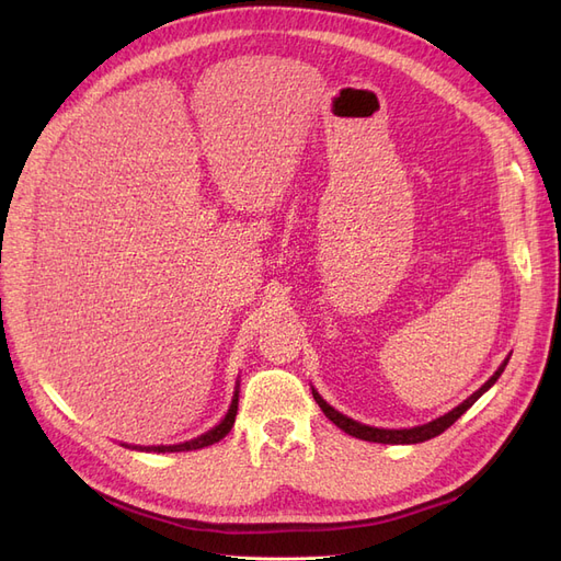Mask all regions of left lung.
Wrapping results in <instances>:
<instances>
[{"label": "left lung", "mask_w": 561, "mask_h": 561, "mask_svg": "<svg viewBox=\"0 0 561 561\" xmlns=\"http://www.w3.org/2000/svg\"><path fill=\"white\" fill-rule=\"evenodd\" d=\"M507 360L511 358H505L503 360V365L494 371V377H491L480 390H474V393L468 398V400H463L461 404L458 407H454L451 412H447L445 416H439V419H435V421H431V423H423V426H414V428H400V431H396V428H375V426H365V423H360V421H353V419H348V416H344L342 412H336L334 407H330L325 400H322L320 396H318V390L313 388V400L318 402V407L322 410V414H325L336 428H342L344 433H348V435H353V437H358V439H365V443H381V445H416V443H426V439H431V437H435V435H439V433H445L451 423L461 416V414H466L470 407L478 402L486 390L494 386L496 381H499V377L503 375V369H505V365H507Z\"/></svg>", "instance_id": "8db88e82"}]
</instances>
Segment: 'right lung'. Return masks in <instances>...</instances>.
I'll use <instances>...</instances> for the list:
<instances>
[{"mask_svg": "<svg viewBox=\"0 0 561 561\" xmlns=\"http://www.w3.org/2000/svg\"><path fill=\"white\" fill-rule=\"evenodd\" d=\"M236 412H239V386H236L233 390V400H231V407L229 412L225 414V419L217 423L215 428H210L208 433H203L194 439H190V443H180V445H159V447H133V449H140V451H159V454H165V451H192V449H203L208 445H215L222 439L231 428H233V421H236ZM128 447V445H126Z\"/></svg>", "mask_w": 561, "mask_h": 561, "instance_id": "1", "label": "right lung"}]
</instances>
